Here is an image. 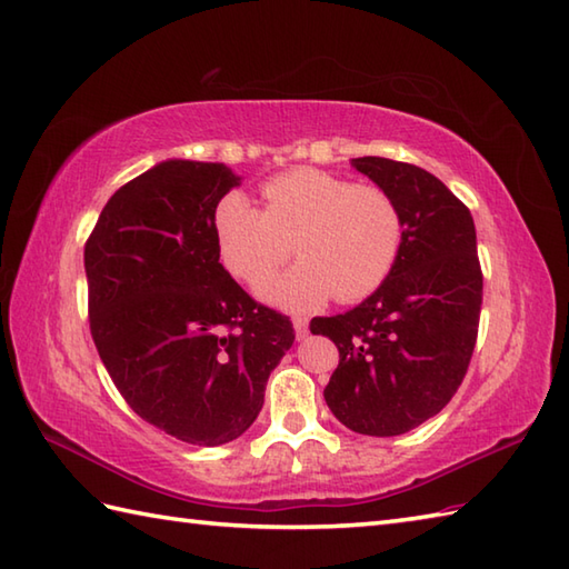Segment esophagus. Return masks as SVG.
<instances>
[{
    "instance_id": "obj_1",
    "label": "esophagus",
    "mask_w": 569,
    "mask_h": 569,
    "mask_svg": "<svg viewBox=\"0 0 569 569\" xmlns=\"http://www.w3.org/2000/svg\"><path fill=\"white\" fill-rule=\"evenodd\" d=\"M293 330H296L298 340H306V337L310 335V325H308L306 318H296V320H293Z\"/></svg>"
}]
</instances>
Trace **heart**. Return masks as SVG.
Listing matches in <instances>:
<instances>
[{
	"mask_svg": "<svg viewBox=\"0 0 569 569\" xmlns=\"http://www.w3.org/2000/svg\"><path fill=\"white\" fill-rule=\"evenodd\" d=\"M263 210L229 190L212 212L217 251L239 281H257L280 262L295 239L301 261L261 279L266 303L306 312L332 296L342 303L367 298L386 281L401 251L403 220L396 200L373 183H349L320 168L293 171L261 186Z\"/></svg>",
	"mask_w": 569,
	"mask_h": 569,
	"instance_id": "b5f03b06",
	"label": "heart"
}]
</instances>
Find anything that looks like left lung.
Instances as JSON below:
<instances>
[{
	"mask_svg": "<svg viewBox=\"0 0 569 569\" xmlns=\"http://www.w3.org/2000/svg\"><path fill=\"white\" fill-rule=\"evenodd\" d=\"M352 166L396 200L401 251L367 300L312 335L340 349L325 386L335 418L359 435L393 438L438 416L462 383L481 312L477 229L450 188L418 166L361 156Z\"/></svg>",
	"mask_w": 569,
	"mask_h": 569,
	"instance_id": "8db88e82",
	"label": "left lung"
}]
</instances>
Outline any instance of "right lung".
Listing matches in <instances>:
<instances>
[{"label": "right lung", "instance_id": "right-lung-1", "mask_svg": "<svg viewBox=\"0 0 569 569\" xmlns=\"http://www.w3.org/2000/svg\"><path fill=\"white\" fill-rule=\"evenodd\" d=\"M241 183L224 163L168 159L107 200L84 244L90 332L119 393L173 438L237 440L296 332L224 271L212 212Z\"/></svg>", "mask_w": 569, "mask_h": 569}]
</instances>
